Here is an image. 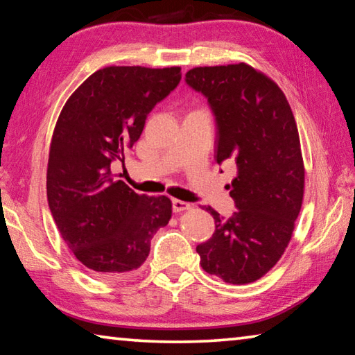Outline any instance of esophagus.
Returning <instances> with one entry per match:
<instances>
[{"label":"esophagus","instance_id":"obj_1","mask_svg":"<svg viewBox=\"0 0 355 355\" xmlns=\"http://www.w3.org/2000/svg\"><path fill=\"white\" fill-rule=\"evenodd\" d=\"M191 205L188 202H183V200H178V199H173L172 200V209L175 213H180V211H184V209H189Z\"/></svg>","mask_w":355,"mask_h":355}]
</instances>
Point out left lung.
<instances>
[{"label":"left lung","instance_id":"obj_1","mask_svg":"<svg viewBox=\"0 0 355 355\" xmlns=\"http://www.w3.org/2000/svg\"><path fill=\"white\" fill-rule=\"evenodd\" d=\"M184 81L208 100L218 128L216 161L235 159L238 167L230 184L236 211L222 218L205 208L216 230L196 250L208 274L250 284L284 255L302 207L296 120L277 84L248 64L196 67Z\"/></svg>","mask_w":355,"mask_h":355}]
</instances>
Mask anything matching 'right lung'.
<instances>
[{
    "mask_svg": "<svg viewBox=\"0 0 355 355\" xmlns=\"http://www.w3.org/2000/svg\"><path fill=\"white\" fill-rule=\"evenodd\" d=\"M182 80V69L106 67L71 94L53 133L48 207L65 244L89 271L114 280L146 261L172 216L169 197L139 196L112 163L139 139L150 111Z\"/></svg>",
    "mask_w": 355,
    "mask_h": 355,
    "instance_id": "obj_1",
    "label": "right lung"
}]
</instances>
